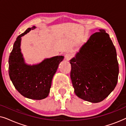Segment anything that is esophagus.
Returning <instances> with one entry per match:
<instances>
[{
  "label": "esophagus",
  "mask_w": 126,
  "mask_h": 126,
  "mask_svg": "<svg viewBox=\"0 0 126 126\" xmlns=\"http://www.w3.org/2000/svg\"><path fill=\"white\" fill-rule=\"evenodd\" d=\"M72 54H70V53H66V54L65 55V58L66 60H69L72 58Z\"/></svg>",
  "instance_id": "obj_1"
}]
</instances>
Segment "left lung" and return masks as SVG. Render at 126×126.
<instances>
[{
    "label": "left lung",
    "mask_w": 126,
    "mask_h": 126,
    "mask_svg": "<svg viewBox=\"0 0 126 126\" xmlns=\"http://www.w3.org/2000/svg\"><path fill=\"white\" fill-rule=\"evenodd\" d=\"M70 63L72 85L80 99L100 102L116 87L119 75L116 49L103 29L91 36Z\"/></svg>",
    "instance_id": "1"
}]
</instances>
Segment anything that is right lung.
I'll return each instance as SVG.
<instances>
[{"instance_id":"obj_1","label":"right lung","mask_w":126,"mask_h":126,"mask_svg":"<svg viewBox=\"0 0 126 126\" xmlns=\"http://www.w3.org/2000/svg\"><path fill=\"white\" fill-rule=\"evenodd\" d=\"M35 28H28L17 37L8 59V73L14 86L22 96L41 100L49 95L53 77L64 57L46 58L36 65L26 64L20 50L21 37Z\"/></svg>"}]
</instances>
